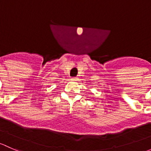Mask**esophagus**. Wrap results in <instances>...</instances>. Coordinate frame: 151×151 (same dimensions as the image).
<instances>
[{
	"label": "esophagus",
	"instance_id": "obj_1",
	"mask_svg": "<svg viewBox=\"0 0 151 151\" xmlns=\"http://www.w3.org/2000/svg\"><path fill=\"white\" fill-rule=\"evenodd\" d=\"M72 80H73V81H77V80H78V78H77V77H73V78H72Z\"/></svg>",
	"mask_w": 151,
	"mask_h": 151
}]
</instances>
